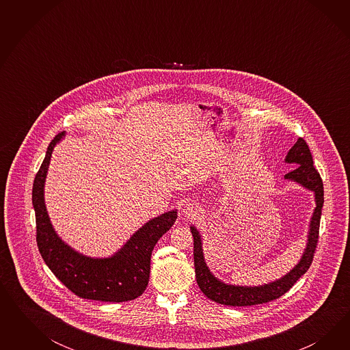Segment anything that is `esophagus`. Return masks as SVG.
<instances>
[{
	"label": "esophagus",
	"instance_id": "1",
	"mask_svg": "<svg viewBox=\"0 0 350 350\" xmlns=\"http://www.w3.org/2000/svg\"><path fill=\"white\" fill-rule=\"evenodd\" d=\"M183 214L186 215V217H193L195 214H198V213H200V208H199V205L198 204H195V202H187L185 206H183Z\"/></svg>",
	"mask_w": 350,
	"mask_h": 350
}]
</instances>
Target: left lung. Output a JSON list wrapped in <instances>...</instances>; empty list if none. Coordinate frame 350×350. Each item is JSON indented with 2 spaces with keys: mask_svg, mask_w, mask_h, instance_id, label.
<instances>
[{
  "mask_svg": "<svg viewBox=\"0 0 350 350\" xmlns=\"http://www.w3.org/2000/svg\"><path fill=\"white\" fill-rule=\"evenodd\" d=\"M285 163L294 164L295 168L285 174V180L297 182L301 187L312 191L314 193L316 208L310 217L308 228L307 245L303 252L300 260L297 262L290 272L281 278L268 282L259 286H240L224 284L219 278L213 275L206 265L204 253H202V234L195 226H191L190 230L193 236V263L196 281L205 297L223 306L232 307H247L255 304H263L272 301L277 297H282L287 293L297 280L309 269L313 260V254L316 252L319 232V221L323 206V183L319 177L317 170L313 167V158L307 142L303 138H297L294 146L288 150Z\"/></svg>",
  "mask_w": 350,
  "mask_h": 350,
  "instance_id": "left-lung-1",
  "label": "left lung"
}]
</instances>
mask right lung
I'll return each instance as SVG.
<instances>
[{
    "mask_svg": "<svg viewBox=\"0 0 350 350\" xmlns=\"http://www.w3.org/2000/svg\"><path fill=\"white\" fill-rule=\"evenodd\" d=\"M64 136L62 132L50 142L33 183L38 250L53 275L77 297L113 303L133 300L148 286L152 249L176 222L177 209L150 219L117 253L107 258H92L75 252L55 231L44 204V182L53 148Z\"/></svg>",
    "mask_w": 350,
    "mask_h": 350,
    "instance_id": "1",
    "label": "right lung"
}]
</instances>
